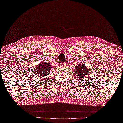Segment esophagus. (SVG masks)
Returning <instances> with one entry per match:
<instances>
[{
    "instance_id": "esophagus-1",
    "label": "esophagus",
    "mask_w": 123,
    "mask_h": 123,
    "mask_svg": "<svg viewBox=\"0 0 123 123\" xmlns=\"http://www.w3.org/2000/svg\"><path fill=\"white\" fill-rule=\"evenodd\" d=\"M60 65L62 66V65H65V62H61V63H60Z\"/></svg>"
}]
</instances>
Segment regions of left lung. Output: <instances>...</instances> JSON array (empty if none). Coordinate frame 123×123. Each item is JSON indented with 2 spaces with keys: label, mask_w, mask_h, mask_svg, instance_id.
I'll use <instances>...</instances> for the list:
<instances>
[{
  "label": "left lung",
  "mask_w": 123,
  "mask_h": 123,
  "mask_svg": "<svg viewBox=\"0 0 123 123\" xmlns=\"http://www.w3.org/2000/svg\"><path fill=\"white\" fill-rule=\"evenodd\" d=\"M75 67L74 73L76 78H78L79 79H83L84 78H88V76L90 74L89 68L87 66L83 63L79 62L78 65Z\"/></svg>",
  "instance_id": "8db88e82"
}]
</instances>
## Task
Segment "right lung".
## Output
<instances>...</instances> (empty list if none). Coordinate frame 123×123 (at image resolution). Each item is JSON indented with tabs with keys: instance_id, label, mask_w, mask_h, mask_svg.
Masks as SVG:
<instances>
[{
	"instance_id": "1",
	"label": "right lung",
	"mask_w": 123,
	"mask_h": 123,
	"mask_svg": "<svg viewBox=\"0 0 123 123\" xmlns=\"http://www.w3.org/2000/svg\"><path fill=\"white\" fill-rule=\"evenodd\" d=\"M52 65L50 63L47 62H43L35 66L34 69V73L38 78H47L50 74V72L52 69Z\"/></svg>"
}]
</instances>
